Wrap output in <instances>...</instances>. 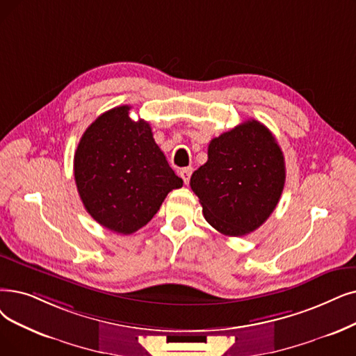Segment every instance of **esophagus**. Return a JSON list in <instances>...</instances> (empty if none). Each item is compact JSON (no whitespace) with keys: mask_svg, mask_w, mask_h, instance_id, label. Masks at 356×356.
Masks as SVG:
<instances>
[{"mask_svg":"<svg viewBox=\"0 0 356 356\" xmlns=\"http://www.w3.org/2000/svg\"><path fill=\"white\" fill-rule=\"evenodd\" d=\"M192 167H184V168H181L180 170V177L183 179V181H184V184H188L189 183V180H191V176H192Z\"/></svg>","mask_w":356,"mask_h":356,"instance_id":"obj_1","label":"esophagus"}]
</instances>
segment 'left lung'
<instances>
[{"label": "left lung", "instance_id": "1", "mask_svg": "<svg viewBox=\"0 0 356 356\" xmlns=\"http://www.w3.org/2000/svg\"><path fill=\"white\" fill-rule=\"evenodd\" d=\"M284 184L282 149L254 119L213 138L208 161L191 177L205 220L229 237L245 236L264 224L280 202Z\"/></svg>", "mask_w": 356, "mask_h": 356}]
</instances>
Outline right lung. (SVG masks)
Instances as JSON below:
<instances>
[{
    "instance_id": "right-lung-1",
    "label": "right lung",
    "mask_w": 356,
    "mask_h": 356,
    "mask_svg": "<svg viewBox=\"0 0 356 356\" xmlns=\"http://www.w3.org/2000/svg\"><path fill=\"white\" fill-rule=\"evenodd\" d=\"M129 106L100 115L83 134L74 177L87 212L104 228L132 234L147 225L167 193L183 186L152 138L149 123Z\"/></svg>"
}]
</instances>
